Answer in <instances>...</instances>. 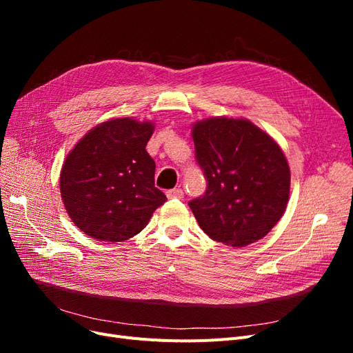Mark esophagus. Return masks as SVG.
<instances>
[{
  "mask_svg": "<svg viewBox=\"0 0 353 353\" xmlns=\"http://www.w3.org/2000/svg\"><path fill=\"white\" fill-rule=\"evenodd\" d=\"M166 196L169 199H183L184 197V191L181 190V188H174V190L166 191Z\"/></svg>",
  "mask_w": 353,
  "mask_h": 353,
  "instance_id": "esophagus-1",
  "label": "esophagus"
}]
</instances>
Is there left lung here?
<instances>
[{
    "mask_svg": "<svg viewBox=\"0 0 353 353\" xmlns=\"http://www.w3.org/2000/svg\"><path fill=\"white\" fill-rule=\"evenodd\" d=\"M206 193L188 203L200 228L232 248L261 240L283 216L290 168L272 138L248 119L218 116L193 125Z\"/></svg>",
    "mask_w": 353,
    "mask_h": 353,
    "instance_id": "1",
    "label": "left lung"
}]
</instances>
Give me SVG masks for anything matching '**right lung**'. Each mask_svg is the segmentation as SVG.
<instances>
[{"mask_svg": "<svg viewBox=\"0 0 353 353\" xmlns=\"http://www.w3.org/2000/svg\"><path fill=\"white\" fill-rule=\"evenodd\" d=\"M154 123L117 117L94 126L68 154L60 193L72 222L101 241H123L143 231L166 201L154 187V160L145 145Z\"/></svg>", "mask_w": 353, "mask_h": 353, "instance_id": "obj_1", "label": "right lung"}]
</instances>
